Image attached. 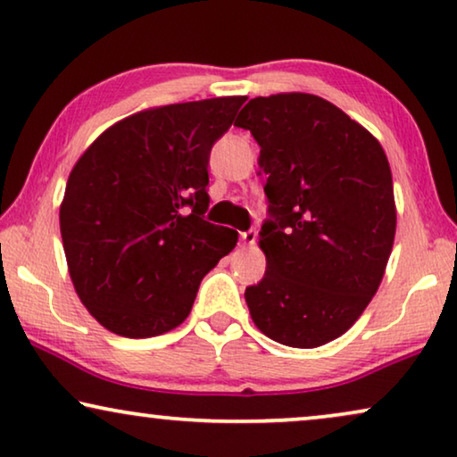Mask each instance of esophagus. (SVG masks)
Wrapping results in <instances>:
<instances>
[{"label": "esophagus", "mask_w": 457, "mask_h": 457, "mask_svg": "<svg viewBox=\"0 0 457 457\" xmlns=\"http://www.w3.org/2000/svg\"><path fill=\"white\" fill-rule=\"evenodd\" d=\"M255 239H258V230H255V228L243 230V233H241V241L245 243V245H253Z\"/></svg>", "instance_id": "esophagus-1"}]
</instances>
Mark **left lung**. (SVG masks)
Here are the masks:
<instances>
[{"instance_id": "8db88e82", "label": "left lung", "mask_w": 457, "mask_h": 457, "mask_svg": "<svg viewBox=\"0 0 457 457\" xmlns=\"http://www.w3.org/2000/svg\"><path fill=\"white\" fill-rule=\"evenodd\" d=\"M235 124L258 141L268 197L266 272L245 289L249 314L283 345H324L383 280L397 222L389 162L361 124L310 93L249 99Z\"/></svg>"}]
</instances>
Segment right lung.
I'll return each mask as SVG.
<instances>
[{
    "mask_svg": "<svg viewBox=\"0 0 457 457\" xmlns=\"http://www.w3.org/2000/svg\"><path fill=\"white\" fill-rule=\"evenodd\" d=\"M245 97L139 112L80 155L60 205L80 302L112 333L145 339L189 316L199 283L233 252L237 230L204 218L208 162Z\"/></svg>",
    "mask_w": 457,
    "mask_h": 457,
    "instance_id": "obj_1",
    "label": "right lung"
}]
</instances>
